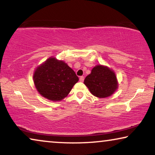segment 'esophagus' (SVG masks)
Returning <instances> with one entry per match:
<instances>
[{
    "label": "esophagus",
    "mask_w": 155,
    "mask_h": 155,
    "mask_svg": "<svg viewBox=\"0 0 155 155\" xmlns=\"http://www.w3.org/2000/svg\"><path fill=\"white\" fill-rule=\"evenodd\" d=\"M79 81L81 82H83L84 81V77H83V76H81V77H80L79 78Z\"/></svg>",
    "instance_id": "1"
}]
</instances>
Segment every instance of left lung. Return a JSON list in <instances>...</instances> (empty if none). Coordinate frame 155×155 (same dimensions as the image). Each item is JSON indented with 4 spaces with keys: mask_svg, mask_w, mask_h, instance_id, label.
I'll use <instances>...</instances> for the list:
<instances>
[{
    "mask_svg": "<svg viewBox=\"0 0 155 155\" xmlns=\"http://www.w3.org/2000/svg\"><path fill=\"white\" fill-rule=\"evenodd\" d=\"M84 84L97 97L104 98L111 95L117 88L115 73L107 67L97 65L84 80Z\"/></svg>",
    "mask_w": 155,
    "mask_h": 155,
    "instance_id": "left-lung-1",
    "label": "left lung"
}]
</instances>
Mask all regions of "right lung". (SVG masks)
<instances>
[{
    "mask_svg": "<svg viewBox=\"0 0 155 155\" xmlns=\"http://www.w3.org/2000/svg\"><path fill=\"white\" fill-rule=\"evenodd\" d=\"M34 84L44 97L61 101L70 93L78 77L64 62L50 58L36 69Z\"/></svg>",
    "mask_w": 155,
    "mask_h": 155,
    "instance_id": "right-lung-1",
    "label": "right lung"
}]
</instances>
